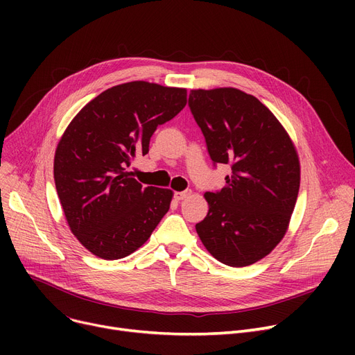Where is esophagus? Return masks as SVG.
I'll return each mask as SVG.
<instances>
[{"mask_svg": "<svg viewBox=\"0 0 355 355\" xmlns=\"http://www.w3.org/2000/svg\"><path fill=\"white\" fill-rule=\"evenodd\" d=\"M190 194H191V190L178 191V193H175V194H174V198H175V200H178V201H181V200H184V198H187Z\"/></svg>", "mask_w": 355, "mask_h": 355, "instance_id": "1", "label": "esophagus"}]
</instances>
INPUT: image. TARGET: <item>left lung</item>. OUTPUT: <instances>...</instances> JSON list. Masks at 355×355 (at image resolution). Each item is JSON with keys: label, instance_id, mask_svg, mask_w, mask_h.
I'll return each instance as SVG.
<instances>
[{"label": "left lung", "instance_id": "left-lung-1", "mask_svg": "<svg viewBox=\"0 0 355 355\" xmlns=\"http://www.w3.org/2000/svg\"><path fill=\"white\" fill-rule=\"evenodd\" d=\"M189 106L211 161L232 166L225 187L204 194L209 213L197 234L218 262L249 266L288 230L301 182L295 145L272 112L239 89L191 90Z\"/></svg>", "mask_w": 355, "mask_h": 355}]
</instances>
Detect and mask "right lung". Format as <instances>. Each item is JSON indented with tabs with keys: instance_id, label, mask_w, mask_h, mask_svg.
Here are the masks:
<instances>
[{
	"instance_id": "obj_1",
	"label": "right lung",
	"mask_w": 355,
	"mask_h": 355,
	"mask_svg": "<svg viewBox=\"0 0 355 355\" xmlns=\"http://www.w3.org/2000/svg\"><path fill=\"white\" fill-rule=\"evenodd\" d=\"M187 103V90L144 80L90 101L66 128L54 155V182L67 225L105 260L139 249L170 210L173 191L144 187L126 168L149 151L155 129Z\"/></svg>"
}]
</instances>
